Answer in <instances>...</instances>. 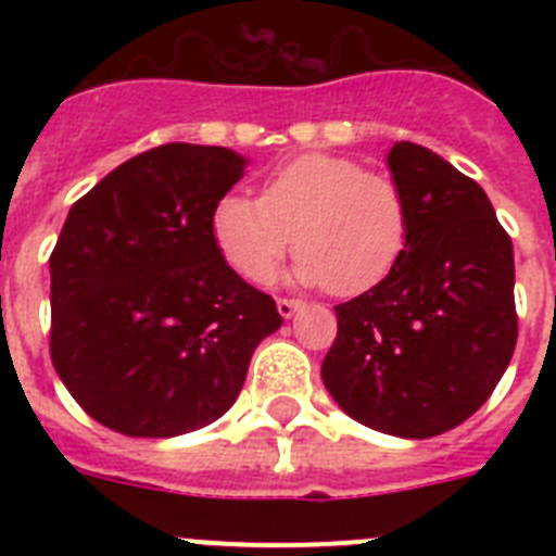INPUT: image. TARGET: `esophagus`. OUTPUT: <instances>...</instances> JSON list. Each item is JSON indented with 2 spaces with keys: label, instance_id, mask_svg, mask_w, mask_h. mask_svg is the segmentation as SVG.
I'll return each instance as SVG.
<instances>
[{
  "label": "esophagus",
  "instance_id": "1",
  "mask_svg": "<svg viewBox=\"0 0 556 556\" xmlns=\"http://www.w3.org/2000/svg\"><path fill=\"white\" fill-rule=\"evenodd\" d=\"M303 308V301H298V298H278V312H281V317H292L294 312H301Z\"/></svg>",
  "mask_w": 556,
  "mask_h": 556
}]
</instances>
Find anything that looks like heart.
Masks as SVG:
<instances>
[{
    "instance_id": "obj_1",
    "label": "heart",
    "mask_w": 556,
    "mask_h": 556,
    "mask_svg": "<svg viewBox=\"0 0 556 556\" xmlns=\"http://www.w3.org/2000/svg\"><path fill=\"white\" fill-rule=\"evenodd\" d=\"M211 236L236 273L273 278L294 242V278L353 298L384 281L409 239V205L390 175L348 155L306 152L275 166L262 200L225 194L211 211Z\"/></svg>"
}]
</instances>
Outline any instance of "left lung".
I'll use <instances>...</instances> for the list:
<instances>
[{
	"instance_id": "1",
	"label": "left lung",
	"mask_w": 556,
	"mask_h": 556,
	"mask_svg": "<svg viewBox=\"0 0 556 556\" xmlns=\"http://www.w3.org/2000/svg\"><path fill=\"white\" fill-rule=\"evenodd\" d=\"M390 169L409 205L406 250L378 287L333 306L323 381L358 424L426 440L465 424L513 358V239L437 152L395 141Z\"/></svg>"
}]
</instances>
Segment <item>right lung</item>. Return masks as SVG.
I'll list each match as a JSON object with an SVG mask.
<instances>
[{"label":"right lung","mask_w":556,"mask_h":556,"mask_svg":"<svg viewBox=\"0 0 556 556\" xmlns=\"http://www.w3.org/2000/svg\"><path fill=\"white\" fill-rule=\"evenodd\" d=\"M225 147L161 144L83 194L49 255V356L77 404L127 437H175L233 406L283 317L228 267L211 211L242 178Z\"/></svg>","instance_id":"add662e5"}]
</instances>
